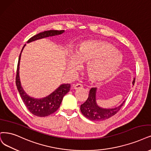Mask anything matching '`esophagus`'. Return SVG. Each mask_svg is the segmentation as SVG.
<instances>
[{
	"label": "esophagus",
	"instance_id": "1",
	"mask_svg": "<svg viewBox=\"0 0 151 151\" xmlns=\"http://www.w3.org/2000/svg\"><path fill=\"white\" fill-rule=\"evenodd\" d=\"M73 88H74V89H75V90H78V89L82 88L83 85L81 84H80V83H77V84H76L73 86Z\"/></svg>",
	"mask_w": 151,
	"mask_h": 151
}]
</instances>
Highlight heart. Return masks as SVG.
<instances>
[{"instance_id": "obj_1", "label": "heart", "mask_w": 151, "mask_h": 151, "mask_svg": "<svg viewBox=\"0 0 151 151\" xmlns=\"http://www.w3.org/2000/svg\"><path fill=\"white\" fill-rule=\"evenodd\" d=\"M80 62L87 63L86 71L94 82H102L112 76L119 69L122 57L110 44L96 40L80 43L74 53L68 55V68L78 66Z\"/></svg>"}]
</instances>
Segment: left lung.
Segmentation results:
<instances>
[{"label":"left lung","instance_id":"1","mask_svg":"<svg viewBox=\"0 0 151 151\" xmlns=\"http://www.w3.org/2000/svg\"><path fill=\"white\" fill-rule=\"evenodd\" d=\"M135 78L132 81V85H134ZM96 88H92L89 93L86 101L81 105L80 110L81 113L86 118L94 121H99L107 119L116 114L124 104L125 100L119 106L114 108H103L99 106L96 103Z\"/></svg>","mask_w":151,"mask_h":151}]
</instances>
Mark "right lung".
Segmentation results:
<instances>
[{"mask_svg": "<svg viewBox=\"0 0 151 151\" xmlns=\"http://www.w3.org/2000/svg\"><path fill=\"white\" fill-rule=\"evenodd\" d=\"M64 32L65 30H55L44 31L31 37L27 41V43H30L43 38L58 35L62 34ZM25 46V45L22 48L21 53L19 55L16 75V86L22 99L23 100V102L25 104V106L29 109L30 112L37 116L45 117L54 113L59 108L64 96L67 93H68L70 90V84L67 83V84H62L60 85V86L57 89H56L53 92L49 94L48 96L43 98L37 99L30 97L28 95L21 85L19 76V66L21 53Z\"/></svg>", "mask_w": 151, "mask_h": 151, "instance_id": "1", "label": "right lung"}]
</instances>
